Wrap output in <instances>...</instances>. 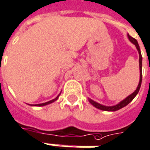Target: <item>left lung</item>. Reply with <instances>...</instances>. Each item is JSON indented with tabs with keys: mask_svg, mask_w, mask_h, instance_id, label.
Returning <instances> with one entry per match:
<instances>
[{
	"mask_svg": "<svg viewBox=\"0 0 150 150\" xmlns=\"http://www.w3.org/2000/svg\"><path fill=\"white\" fill-rule=\"evenodd\" d=\"M128 38H129V40H130V42L133 44V45H135V46H136L137 50L138 51V53H139V69H140V81L139 83H138V86L137 87L136 90L133 92L132 94H130L129 96H128L127 98H125L124 100H122L121 101H120L118 104H117L115 105H112V106H106V105H101L100 103H98V102H96L93 100H92L90 98H88V101L90 102V104H92L93 105L94 107H96L97 109H99L100 110H104V111H117V110H121V108H123V107L126 106L128 104L130 103L131 101L133 100V98H135L137 96V94L138 93V92L140 90V88H141V85H142V53H141V50H140V47L139 45L137 43V40L136 39H134L133 38H132L131 36H129V34H127Z\"/></svg>",
	"mask_w": 150,
	"mask_h": 150,
	"instance_id": "left-lung-1",
	"label": "left lung"
}]
</instances>
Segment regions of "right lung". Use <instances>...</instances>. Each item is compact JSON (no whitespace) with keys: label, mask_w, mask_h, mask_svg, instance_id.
<instances>
[{"label":"right lung","mask_w":150,"mask_h":150,"mask_svg":"<svg viewBox=\"0 0 150 150\" xmlns=\"http://www.w3.org/2000/svg\"><path fill=\"white\" fill-rule=\"evenodd\" d=\"M60 94H61V93H60ZM60 94H59L57 98H54V99H52V100H50V101H47V102H45V103H42V104H38V105H33V106H45V105H47L52 103V102H54L55 100H57L59 98V96H60Z\"/></svg>","instance_id":"add662e5"}]
</instances>
